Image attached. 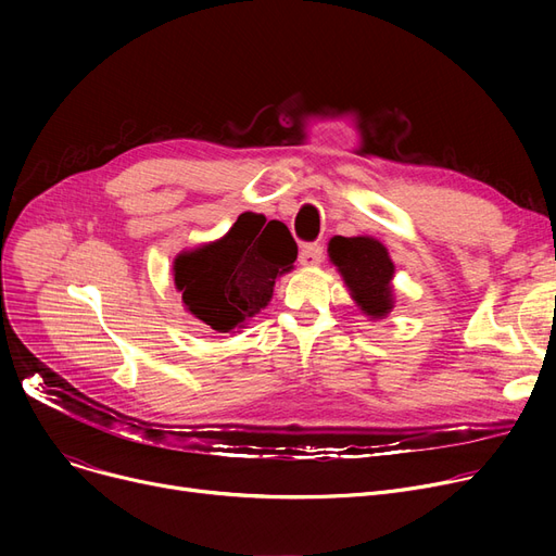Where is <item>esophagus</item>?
<instances>
[{
  "instance_id": "34e87169",
  "label": "esophagus",
  "mask_w": 556,
  "mask_h": 556,
  "mask_svg": "<svg viewBox=\"0 0 556 556\" xmlns=\"http://www.w3.org/2000/svg\"><path fill=\"white\" fill-rule=\"evenodd\" d=\"M323 258H325V248L317 245V243H308L300 252V263H302L304 268L319 266V263H323Z\"/></svg>"
}]
</instances>
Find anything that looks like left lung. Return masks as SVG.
Masks as SVG:
<instances>
[{
  "label": "left lung",
  "instance_id": "8db88e82",
  "mask_svg": "<svg viewBox=\"0 0 556 556\" xmlns=\"http://www.w3.org/2000/svg\"><path fill=\"white\" fill-rule=\"evenodd\" d=\"M329 258L365 317L378 323L392 313L394 261L381 241L374 237H333Z\"/></svg>",
  "mask_w": 556,
  "mask_h": 556
}]
</instances>
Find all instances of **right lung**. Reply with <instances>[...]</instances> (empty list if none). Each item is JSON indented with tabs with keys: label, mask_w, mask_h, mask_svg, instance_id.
I'll use <instances>...</instances> for the list:
<instances>
[{
	"label": "right lung",
	"mask_w": 556,
	"mask_h": 556,
	"mask_svg": "<svg viewBox=\"0 0 556 556\" xmlns=\"http://www.w3.org/2000/svg\"><path fill=\"white\" fill-rule=\"evenodd\" d=\"M298 245L279 220L245 212L225 237L182 250L173 281L182 304L216 333H239L273 300L277 277L293 270Z\"/></svg>",
	"instance_id": "1"
}]
</instances>
